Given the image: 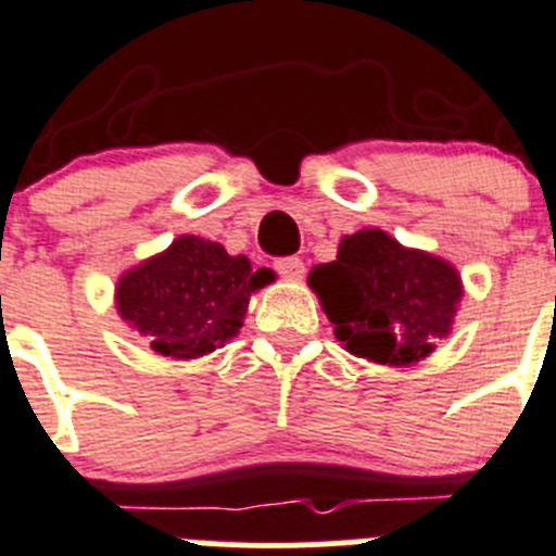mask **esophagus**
<instances>
[{
	"mask_svg": "<svg viewBox=\"0 0 556 556\" xmlns=\"http://www.w3.org/2000/svg\"><path fill=\"white\" fill-rule=\"evenodd\" d=\"M274 268H277L279 277L293 279V282L304 277V263L299 261V257H277V261H274Z\"/></svg>",
	"mask_w": 556,
	"mask_h": 556,
	"instance_id": "1",
	"label": "esophagus"
}]
</instances>
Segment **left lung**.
I'll list each match as a JSON object with an SVG mask.
<instances>
[{
  "instance_id": "left-lung-1",
  "label": "left lung",
  "mask_w": 556,
  "mask_h": 556,
  "mask_svg": "<svg viewBox=\"0 0 556 556\" xmlns=\"http://www.w3.org/2000/svg\"><path fill=\"white\" fill-rule=\"evenodd\" d=\"M337 340L354 356L406 367L450 334L464 285L447 261L406 249L378 227L345 236L337 261L307 277Z\"/></svg>"
}]
</instances>
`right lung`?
I'll return each mask as SVG.
<instances>
[{
  "label": "right lung",
  "mask_w": 556,
  "mask_h": 556,
  "mask_svg": "<svg viewBox=\"0 0 556 556\" xmlns=\"http://www.w3.org/2000/svg\"><path fill=\"white\" fill-rule=\"evenodd\" d=\"M274 279L249 257L216 241L180 236L161 254L117 279V313L150 349L173 359H197L238 334L249 295Z\"/></svg>",
  "instance_id": "1"
}]
</instances>
